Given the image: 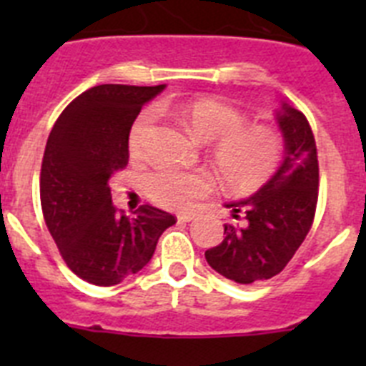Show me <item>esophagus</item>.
Listing matches in <instances>:
<instances>
[{
    "label": "esophagus",
    "mask_w": 366,
    "mask_h": 366,
    "mask_svg": "<svg viewBox=\"0 0 366 366\" xmlns=\"http://www.w3.org/2000/svg\"><path fill=\"white\" fill-rule=\"evenodd\" d=\"M196 218V214H194V212H181V214H177V219H179V222H192V219Z\"/></svg>",
    "instance_id": "1"
}]
</instances>
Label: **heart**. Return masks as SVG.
I'll return each mask as SVG.
<instances>
[{
  "instance_id": "heart-1",
  "label": "heart",
  "mask_w": 366,
  "mask_h": 366,
  "mask_svg": "<svg viewBox=\"0 0 366 366\" xmlns=\"http://www.w3.org/2000/svg\"><path fill=\"white\" fill-rule=\"evenodd\" d=\"M187 132L199 143H214L212 161L223 183L234 192H254L269 183L284 159L282 137L266 126H245V117L232 106L214 99H196L176 108ZM154 112L139 115L130 132V154L144 155V137ZM214 179L207 170L159 168L148 174L144 190L157 205L189 209L196 199L212 192Z\"/></svg>"
}]
</instances>
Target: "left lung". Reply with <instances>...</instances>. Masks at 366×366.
Returning a JSON list of instances; mask_svg holds the SVG:
<instances>
[{
  "mask_svg": "<svg viewBox=\"0 0 366 366\" xmlns=\"http://www.w3.org/2000/svg\"><path fill=\"white\" fill-rule=\"evenodd\" d=\"M284 159L269 183L249 198L225 203L234 219L222 244L205 251L209 266L238 284L267 280L286 267L312 227L319 190V163L312 128L299 109H274Z\"/></svg>",
  "mask_w": 366,
  "mask_h": 366,
  "instance_id": "1",
  "label": "left lung"
}]
</instances>
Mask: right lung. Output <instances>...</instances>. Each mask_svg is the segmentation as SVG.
Returning <instances> with one entry per match:
<instances>
[{"instance_id":"obj_1","label":"right lung","mask_w":366,"mask_h":366,"mask_svg":"<svg viewBox=\"0 0 366 366\" xmlns=\"http://www.w3.org/2000/svg\"><path fill=\"white\" fill-rule=\"evenodd\" d=\"M161 86L102 84L84 92L54 122L40 176L44 218L67 267L95 286H115L154 257L176 218L152 205L119 214L109 177L128 163L134 121Z\"/></svg>"}]
</instances>
